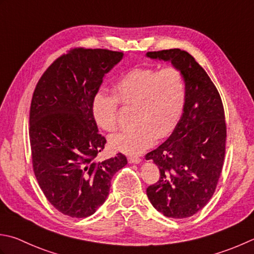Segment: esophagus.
I'll use <instances>...</instances> for the list:
<instances>
[{
  "label": "esophagus",
  "instance_id": "1",
  "mask_svg": "<svg viewBox=\"0 0 254 254\" xmlns=\"http://www.w3.org/2000/svg\"><path fill=\"white\" fill-rule=\"evenodd\" d=\"M127 161H128V163H131V164H138V163L142 162L141 158L137 157V156H130L127 158Z\"/></svg>",
  "mask_w": 254,
  "mask_h": 254
}]
</instances>
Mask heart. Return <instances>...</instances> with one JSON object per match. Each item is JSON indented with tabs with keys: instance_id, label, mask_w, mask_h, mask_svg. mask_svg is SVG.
<instances>
[{
	"instance_id": "heart-1",
	"label": "heart",
	"mask_w": 254,
	"mask_h": 254,
	"mask_svg": "<svg viewBox=\"0 0 254 254\" xmlns=\"http://www.w3.org/2000/svg\"><path fill=\"white\" fill-rule=\"evenodd\" d=\"M186 96V80L178 68L135 67L118 79L113 94L102 90L94 94L92 116L99 127L113 132L118 128L119 103L135 109L133 124L136 127L113 134L109 144L114 151L136 155L150 148L156 137L173 132L185 108Z\"/></svg>"
}]
</instances>
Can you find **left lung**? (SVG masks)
<instances>
[{
  "instance_id": "1",
  "label": "left lung",
  "mask_w": 254,
  "mask_h": 254,
  "mask_svg": "<svg viewBox=\"0 0 254 254\" xmlns=\"http://www.w3.org/2000/svg\"><path fill=\"white\" fill-rule=\"evenodd\" d=\"M146 56L172 63L186 80L181 120L171 136L145 155L161 173L147 187L148 199L165 217L182 219L202 209L216 190L226 152L225 110L216 86L190 54L174 48Z\"/></svg>"
}]
</instances>
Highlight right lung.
I'll return each mask as SVG.
<instances>
[{"mask_svg": "<svg viewBox=\"0 0 254 254\" xmlns=\"http://www.w3.org/2000/svg\"><path fill=\"white\" fill-rule=\"evenodd\" d=\"M123 53L73 48L39 79L29 111L35 176L45 197L72 218L93 215L106 201L114 174L127 164L119 153L97 162L106 137L98 132L92 99Z\"/></svg>", "mask_w": 254, "mask_h": 254, "instance_id": "1", "label": "right lung"}]
</instances>
